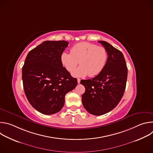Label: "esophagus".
Here are the masks:
<instances>
[{
  "mask_svg": "<svg viewBox=\"0 0 153 153\" xmlns=\"http://www.w3.org/2000/svg\"><path fill=\"white\" fill-rule=\"evenodd\" d=\"M77 83H80V79H77Z\"/></svg>",
  "mask_w": 153,
  "mask_h": 153,
  "instance_id": "esophagus-1",
  "label": "esophagus"
}]
</instances>
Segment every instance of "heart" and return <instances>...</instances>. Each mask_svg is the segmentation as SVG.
I'll use <instances>...</instances> for the list:
<instances>
[{"mask_svg": "<svg viewBox=\"0 0 153 153\" xmlns=\"http://www.w3.org/2000/svg\"><path fill=\"white\" fill-rule=\"evenodd\" d=\"M108 59L106 49L90 42H80L74 45L70 53L63 52L60 62L68 72H72L78 62L81 66L72 73L76 77L99 74L105 66Z\"/></svg>", "mask_w": 153, "mask_h": 153, "instance_id": "b5f03b06", "label": "heart"}]
</instances>
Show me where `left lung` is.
<instances>
[{
	"instance_id": "1",
	"label": "left lung",
	"mask_w": 153,
	"mask_h": 153,
	"mask_svg": "<svg viewBox=\"0 0 153 153\" xmlns=\"http://www.w3.org/2000/svg\"><path fill=\"white\" fill-rule=\"evenodd\" d=\"M106 49L108 59L102 71L91 79L82 80L85 88L82 102L89 113L100 116L110 112L122 99L128 70L122 53L105 41H98Z\"/></svg>"
}]
</instances>
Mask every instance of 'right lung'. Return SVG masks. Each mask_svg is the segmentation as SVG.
Returning a JSON list of instances; mask_svg holds the SVG:
<instances>
[{
    "label": "right lung",
    "mask_w": 153,
    "mask_h": 153,
    "mask_svg": "<svg viewBox=\"0 0 153 153\" xmlns=\"http://www.w3.org/2000/svg\"><path fill=\"white\" fill-rule=\"evenodd\" d=\"M68 45L65 40L45 41L31 50L22 67L25 94L39 112L46 115L61 110L67 93L75 88L73 78L60 62V55Z\"/></svg>",
    "instance_id": "add662e5"
}]
</instances>
